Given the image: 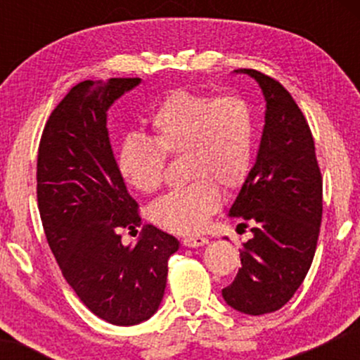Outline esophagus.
<instances>
[{"mask_svg": "<svg viewBox=\"0 0 360 360\" xmlns=\"http://www.w3.org/2000/svg\"><path fill=\"white\" fill-rule=\"evenodd\" d=\"M208 243V238L200 237V235H194V237H186L183 240L184 247H189V249H196V247H203Z\"/></svg>", "mask_w": 360, "mask_h": 360, "instance_id": "esophagus-1", "label": "esophagus"}]
</instances>
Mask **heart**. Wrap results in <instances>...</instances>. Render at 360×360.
Masks as SVG:
<instances>
[{"instance_id":"b5f03b06","label":"heart","mask_w":360,"mask_h":360,"mask_svg":"<svg viewBox=\"0 0 360 360\" xmlns=\"http://www.w3.org/2000/svg\"><path fill=\"white\" fill-rule=\"evenodd\" d=\"M152 139L130 135L118 152L123 181L140 193H154L164 177L166 155L186 154L183 189L148 208L150 220L174 233H196L220 208L221 193L245 183L254 159L255 125L249 103L238 96L176 89L150 117Z\"/></svg>"}]
</instances>
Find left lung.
<instances>
[{
  "mask_svg": "<svg viewBox=\"0 0 360 360\" xmlns=\"http://www.w3.org/2000/svg\"><path fill=\"white\" fill-rule=\"evenodd\" d=\"M257 81L266 117L257 157L229 217L250 225L242 267L221 289L229 307L245 315L283 308L307 278L321 223V174L307 118L278 81L238 69Z\"/></svg>",
  "mask_w": 360,
  "mask_h": 360,
  "instance_id": "obj_1",
  "label": "left lung"
}]
</instances>
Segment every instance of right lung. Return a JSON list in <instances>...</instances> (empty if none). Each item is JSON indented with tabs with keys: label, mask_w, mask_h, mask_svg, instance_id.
I'll return each mask as SVG.
<instances>
[{
	"label": "right lung",
	"mask_w": 360,
	"mask_h": 360,
	"mask_svg": "<svg viewBox=\"0 0 360 360\" xmlns=\"http://www.w3.org/2000/svg\"><path fill=\"white\" fill-rule=\"evenodd\" d=\"M139 77L82 81L52 111L40 139L37 200L62 276L101 320L130 326L159 309L176 237L154 225L134 245L122 229L140 225L137 201L120 176L108 110Z\"/></svg>",
	"instance_id": "right-lung-1"
}]
</instances>
